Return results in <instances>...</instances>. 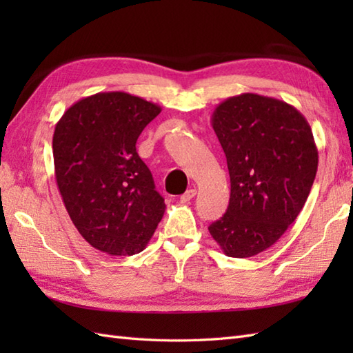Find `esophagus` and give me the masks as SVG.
Instances as JSON below:
<instances>
[{"label":"esophagus","instance_id":"34e87169","mask_svg":"<svg viewBox=\"0 0 353 353\" xmlns=\"http://www.w3.org/2000/svg\"><path fill=\"white\" fill-rule=\"evenodd\" d=\"M196 194H197L196 188H191V190L186 191L185 194H182L181 201H182V203H188V201H191L194 197H196Z\"/></svg>","mask_w":353,"mask_h":353}]
</instances>
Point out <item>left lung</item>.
<instances>
[{
	"instance_id": "left-lung-1",
	"label": "left lung",
	"mask_w": 353,
	"mask_h": 353,
	"mask_svg": "<svg viewBox=\"0 0 353 353\" xmlns=\"http://www.w3.org/2000/svg\"><path fill=\"white\" fill-rule=\"evenodd\" d=\"M211 121L226 154L230 199L209 234L228 256L250 258L301 214L317 172L316 142L296 108L258 94L224 100Z\"/></svg>"
}]
</instances>
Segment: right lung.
Wrapping results in <instances>:
<instances>
[{"label":"right lung","mask_w":353,"mask_h":353,"mask_svg":"<svg viewBox=\"0 0 353 353\" xmlns=\"http://www.w3.org/2000/svg\"><path fill=\"white\" fill-rule=\"evenodd\" d=\"M161 108L127 92H99L65 112L52 134L59 191L80 235L112 256L145 249L165 203L137 152Z\"/></svg>","instance_id":"obj_1"}]
</instances>
